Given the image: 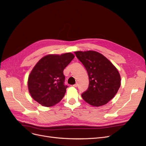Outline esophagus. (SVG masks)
<instances>
[{"label":"esophagus","mask_w":146,"mask_h":146,"mask_svg":"<svg viewBox=\"0 0 146 146\" xmlns=\"http://www.w3.org/2000/svg\"><path fill=\"white\" fill-rule=\"evenodd\" d=\"M77 86H78V84H75L73 85V86H74V87H77Z\"/></svg>","instance_id":"1"}]
</instances>
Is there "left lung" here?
Masks as SVG:
<instances>
[{
  "instance_id": "left-lung-1",
  "label": "left lung",
  "mask_w": 146,
  "mask_h": 146,
  "mask_svg": "<svg viewBox=\"0 0 146 146\" xmlns=\"http://www.w3.org/2000/svg\"><path fill=\"white\" fill-rule=\"evenodd\" d=\"M84 66L89 78L88 89L82 99L93 106H100L112 99L121 86L120 74L116 67L101 53L93 50L74 52Z\"/></svg>"
}]
</instances>
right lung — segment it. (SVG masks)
Here are the masks:
<instances>
[{
	"label": "right lung",
	"instance_id": "add662e5",
	"mask_svg": "<svg viewBox=\"0 0 146 146\" xmlns=\"http://www.w3.org/2000/svg\"><path fill=\"white\" fill-rule=\"evenodd\" d=\"M74 57L71 53L48 54L37 62L28 80L29 91L34 100L50 107L62 99L68 87L63 72Z\"/></svg>",
	"mask_w": 146,
	"mask_h": 146
}]
</instances>
